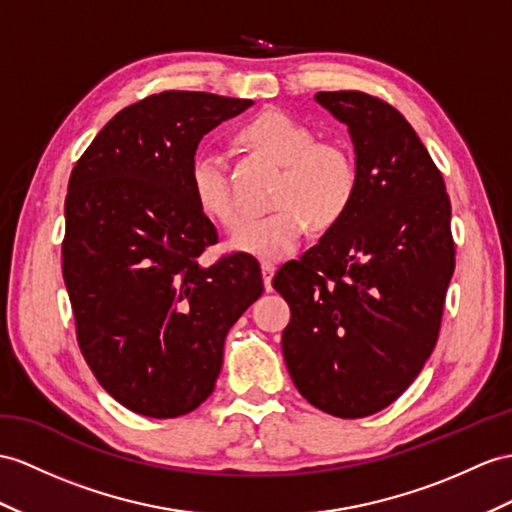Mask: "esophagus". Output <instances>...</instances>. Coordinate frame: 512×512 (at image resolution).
Segmentation results:
<instances>
[{
	"label": "esophagus",
	"instance_id": "esophagus-1",
	"mask_svg": "<svg viewBox=\"0 0 512 512\" xmlns=\"http://www.w3.org/2000/svg\"><path fill=\"white\" fill-rule=\"evenodd\" d=\"M260 273H263L265 289L271 291V280H273V273H276V267H273L271 263H263V265H260Z\"/></svg>",
	"mask_w": 512,
	"mask_h": 512
}]
</instances>
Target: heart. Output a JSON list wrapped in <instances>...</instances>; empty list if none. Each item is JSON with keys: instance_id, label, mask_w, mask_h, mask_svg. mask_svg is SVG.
I'll return each mask as SVG.
<instances>
[{"instance_id": "b5f03b06", "label": "heart", "mask_w": 512, "mask_h": 512, "mask_svg": "<svg viewBox=\"0 0 512 512\" xmlns=\"http://www.w3.org/2000/svg\"><path fill=\"white\" fill-rule=\"evenodd\" d=\"M241 141L280 165L273 184L267 215L243 217L230 236V249L260 260H280L299 247L310 223L328 230L350 210L358 173L345 147L317 141L315 132L278 110L247 121ZM189 189L204 215L230 226L236 219V202L230 189L226 158L219 149L206 147L189 162Z\"/></svg>"}]
</instances>
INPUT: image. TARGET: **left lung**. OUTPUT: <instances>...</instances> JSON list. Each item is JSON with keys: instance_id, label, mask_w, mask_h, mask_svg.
<instances>
[{"instance_id": "left-lung-1", "label": "left lung", "mask_w": 512, "mask_h": 512, "mask_svg": "<svg viewBox=\"0 0 512 512\" xmlns=\"http://www.w3.org/2000/svg\"><path fill=\"white\" fill-rule=\"evenodd\" d=\"M315 102L347 126L358 186L345 217L280 267L282 354L297 391L334 417L393 404L430 358L454 273L443 176L402 112L360 91Z\"/></svg>"}]
</instances>
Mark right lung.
<instances>
[{"label": "right lung", "mask_w": 512, "mask_h": 512, "mask_svg": "<svg viewBox=\"0 0 512 512\" xmlns=\"http://www.w3.org/2000/svg\"><path fill=\"white\" fill-rule=\"evenodd\" d=\"M254 102L165 91L117 112L71 171L62 278L80 350L119 404L191 413L223 365L226 334L263 295L258 260L197 258L217 230L189 189L202 136Z\"/></svg>", "instance_id": "add662e5"}]
</instances>
